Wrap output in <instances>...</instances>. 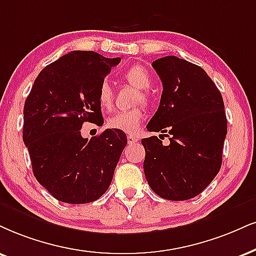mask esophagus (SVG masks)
<instances>
[{
	"label": "esophagus",
	"instance_id": "1",
	"mask_svg": "<svg viewBox=\"0 0 256 256\" xmlns=\"http://www.w3.org/2000/svg\"><path fill=\"white\" fill-rule=\"evenodd\" d=\"M138 140H140V138H138V136H135V135H128L127 136V141L129 144H133L135 142H138Z\"/></svg>",
	"mask_w": 256,
	"mask_h": 256
}]
</instances>
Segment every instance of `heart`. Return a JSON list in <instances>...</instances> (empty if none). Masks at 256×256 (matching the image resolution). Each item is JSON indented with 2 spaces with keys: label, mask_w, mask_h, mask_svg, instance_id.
<instances>
[{
  "label": "heart",
  "mask_w": 256,
  "mask_h": 256,
  "mask_svg": "<svg viewBox=\"0 0 256 256\" xmlns=\"http://www.w3.org/2000/svg\"><path fill=\"white\" fill-rule=\"evenodd\" d=\"M123 78L128 82L129 84L133 85L134 88L140 90V92L136 96L135 102L147 103L148 102V94L147 91L150 89V76L148 71L144 66L134 65L129 68L127 71L123 74ZM98 103L103 109H110L112 106L114 100V92L112 88L108 82H103L98 88ZM144 118V109L142 108H132L127 110H120L112 114V116L106 121L109 128L116 129V130L124 132V133L134 134L136 133L140 128L141 121Z\"/></svg>",
  "instance_id": "1"
}]
</instances>
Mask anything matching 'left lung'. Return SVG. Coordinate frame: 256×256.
Returning <instances> with one entry per match:
<instances>
[{"instance_id":"left-lung-1","label":"left lung","mask_w":256,"mask_h":256,"mask_svg":"<svg viewBox=\"0 0 256 256\" xmlns=\"http://www.w3.org/2000/svg\"><path fill=\"white\" fill-rule=\"evenodd\" d=\"M152 66L162 82L159 108L147 130L168 136L141 140L148 185L168 200H188L214 180L222 165L226 116L222 94L200 66L167 56Z\"/></svg>"}]
</instances>
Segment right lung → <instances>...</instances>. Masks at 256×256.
Wrapping results in <instances>:
<instances>
[{"instance_id": "obj_1", "label": "right lung", "mask_w": 256, "mask_h": 256, "mask_svg": "<svg viewBox=\"0 0 256 256\" xmlns=\"http://www.w3.org/2000/svg\"><path fill=\"white\" fill-rule=\"evenodd\" d=\"M121 58L72 51L42 68L24 106L22 138L34 176L56 200L85 204L98 200L112 180L127 144L124 132L106 129L84 138V122L102 124L98 88Z\"/></svg>"}]
</instances>
